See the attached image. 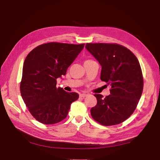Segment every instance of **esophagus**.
Here are the masks:
<instances>
[{
	"instance_id": "obj_1",
	"label": "esophagus",
	"mask_w": 160,
	"mask_h": 160,
	"mask_svg": "<svg viewBox=\"0 0 160 160\" xmlns=\"http://www.w3.org/2000/svg\"><path fill=\"white\" fill-rule=\"evenodd\" d=\"M87 95H88V94L85 93H80V94H79V97H80V98H84L85 97H86Z\"/></svg>"
}]
</instances>
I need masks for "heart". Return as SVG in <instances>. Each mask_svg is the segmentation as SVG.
I'll list each match as a JSON object with an SVG mask.
<instances>
[{"mask_svg": "<svg viewBox=\"0 0 160 160\" xmlns=\"http://www.w3.org/2000/svg\"><path fill=\"white\" fill-rule=\"evenodd\" d=\"M91 61V60H87V61Z\"/></svg>", "mask_w": 160, "mask_h": 160, "instance_id": "1", "label": "heart"}]
</instances>
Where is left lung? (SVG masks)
Segmentation results:
<instances>
[{"instance_id": "8db88e82", "label": "left lung", "mask_w": 160, "mask_h": 160, "mask_svg": "<svg viewBox=\"0 0 160 160\" xmlns=\"http://www.w3.org/2000/svg\"><path fill=\"white\" fill-rule=\"evenodd\" d=\"M86 49L101 65V80L111 85L110 95L95 94L98 103L91 109L97 122L114 125L123 122L136 109L143 88V78L137 57L116 43H87Z\"/></svg>"}]
</instances>
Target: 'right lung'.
<instances>
[{
  "label": "right lung",
  "instance_id": "1",
  "mask_svg": "<svg viewBox=\"0 0 160 160\" xmlns=\"http://www.w3.org/2000/svg\"><path fill=\"white\" fill-rule=\"evenodd\" d=\"M85 44L52 42L32 49L24 61L20 85L22 98L34 118L51 125L65 119L71 104L79 94L57 87V79L65 75Z\"/></svg>",
  "mask_w": 160,
  "mask_h": 160
}]
</instances>
